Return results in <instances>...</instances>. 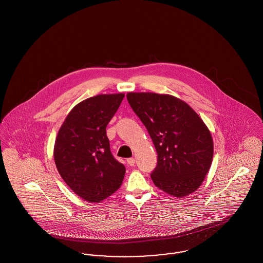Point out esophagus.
I'll return each instance as SVG.
<instances>
[{
  "instance_id": "obj_1",
  "label": "esophagus",
  "mask_w": 263,
  "mask_h": 263,
  "mask_svg": "<svg viewBox=\"0 0 263 263\" xmlns=\"http://www.w3.org/2000/svg\"><path fill=\"white\" fill-rule=\"evenodd\" d=\"M127 163L129 164V165H134L135 164V159L134 158H129V159H127Z\"/></svg>"
}]
</instances>
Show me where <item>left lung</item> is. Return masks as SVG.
Returning <instances> with one entry per match:
<instances>
[{"instance_id": "1", "label": "left lung", "mask_w": 263, "mask_h": 263, "mask_svg": "<svg viewBox=\"0 0 263 263\" xmlns=\"http://www.w3.org/2000/svg\"><path fill=\"white\" fill-rule=\"evenodd\" d=\"M127 100L147 128L158 153L154 184L177 198L197 190L213 161L212 135L187 103L171 95L128 92Z\"/></svg>"}]
</instances>
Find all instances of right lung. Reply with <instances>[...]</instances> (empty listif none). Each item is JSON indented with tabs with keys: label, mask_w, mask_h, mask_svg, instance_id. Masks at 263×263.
Masks as SVG:
<instances>
[{
	"label": "right lung",
	"mask_w": 263,
	"mask_h": 263,
	"mask_svg": "<svg viewBox=\"0 0 263 263\" xmlns=\"http://www.w3.org/2000/svg\"><path fill=\"white\" fill-rule=\"evenodd\" d=\"M124 93L99 95L81 101L67 115L54 145L56 167L84 200L99 203L118 190L125 166L113 158L106 126Z\"/></svg>",
	"instance_id": "right-lung-1"
}]
</instances>
